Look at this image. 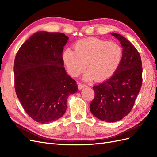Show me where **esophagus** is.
<instances>
[{
    "instance_id": "34e87169",
    "label": "esophagus",
    "mask_w": 157,
    "mask_h": 157,
    "mask_svg": "<svg viewBox=\"0 0 157 157\" xmlns=\"http://www.w3.org/2000/svg\"><path fill=\"white\" fill-rule=\"evenodd\" d=\"M85 87H86V85L84 84H82V83H78V88L79 90H81Z\"/></svg>"
}]
</instances>
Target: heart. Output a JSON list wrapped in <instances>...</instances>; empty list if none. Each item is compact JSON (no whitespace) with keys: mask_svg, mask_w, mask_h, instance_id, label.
<instances>
[{"mask_svg":"<svg viewBox=\"0 0 157 157\" xmlns=\"http://www.w3.org/2000/svg\"><path fill=\"white\" fill-rule=\"evenodd\" d=\"M122 49L119 44L92 37L78 41L75 51L66 49L63 60L69 73L78 77L87 67L84 79L101 82L111 78L119 67Z\"/></svg>","mask_w":157,"mask_h":157,"instance_id":"b5f03b06","label":"heart"}]
</instances>
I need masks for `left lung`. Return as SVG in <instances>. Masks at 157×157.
<instances>
[{
  "mask_svg": "<svg viewBox=\"0 0 157 157\" xmlns=\"http://www.w3.org/2000/svg\"><path fill=\"white\" fill-rule=\"evenodd\" d=\"M111 35L120 41L122 58L111 78L94 86V99L90 109L92 115L109 122L122 119L129 113L142 84V63L138 51L125 37Z\"/></svg>",
  "mask_w": 157,
  "mask_h": 157,
  "instance_id": "obj_1",
  "label": "left lung"
}]
</instances>
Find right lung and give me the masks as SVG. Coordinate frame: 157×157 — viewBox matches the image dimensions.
Listing matches in <instances>:
<instances>
[{"mask_svg": "<svg viewBox=\"0 0 157 157\" xmlns=\"http://www.w3.org/2000/svg\"><path fill=\"white\" fill-rule=\"evenodd\" d=\"M68 39L61 33L36 32L14 60L17 96L27 115L42 124L62 117L69 96L77 92V82L63 67L62 52Z\"/></svg>", "mask_w": 157, "mask_h": 157, "instance_id": "right-lung-1", "label": "right lung"}]
</instances>
